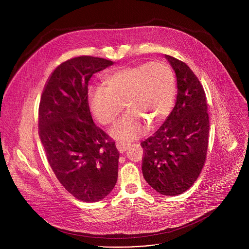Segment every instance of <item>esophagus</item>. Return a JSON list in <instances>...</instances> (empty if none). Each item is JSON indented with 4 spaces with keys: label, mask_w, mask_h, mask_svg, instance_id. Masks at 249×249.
Masks as SVG:
<instances>
[{
    "label": "esophagus",
    "mask_w": 249,
    "mask_h": 249,
    "mask_svg": "<svg viewBox=\"0 0 249 249\" xmlns=\"http://www.w3.org/2000/svg\"><path fill=\"white\" fill-rule=\"evenodd\" d=\"M129 144H126V143H122V142H117L116 143V148H117V150L121 153V154H123L125 151H127V149L129 148Z\"/></svg>",
    "instance_id": "34e87169"
}]
</instances>
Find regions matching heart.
I'll return each instance as SVG.
<instances>
[{"mask_svg": "<svg viewBox=\"0 0 249 249\" xmlns=\"http://www.w3.org/2000/svg\"><path fill=\"white\" fill-rule=\"evenodd\" d=\"M175 81L171 69L160 62L140 63L118 68L89 90V110L102 125L110 124L124 107L130 108L111 128L120 141H133L144 135L148 122L160 123L171 110Z\"/></svg>", "mask_w": 249, "mask_h": 249, "instance_id": "1", "label": "heart"}]
</instances>
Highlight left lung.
Masks as SVG:
<instances>
[{"mask_svg": "<svg viewBox=\"0 0 249 249\" xmlns=\"http://www.w3.org/2000/svg\"><path fill=\"white\" fill-rule=\"evenodd\" d=\"M165 58L177 80L172 111L160 129L142 142V171L146 181L162 195L185 192L204 166L209 141V114L204 89L191 69L172 56Z\"/></svg>", "mask_w": 249, "mask_h": 249, "instance_id": "obj_1", "label": "left lung"}]
</instances>
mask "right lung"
Wrapping results in <instances>:
<instances>
[{
	"mask_svg": "<svg viewBox=\"0 0 249 249\" xmlns=\"http://www.w3.org/2000/svg\"><path fill=\"white\" fill-rule=\"evenodd\" d=\"M110 60L80 56L59 65L39 103V136L49 164L64 188L83 202H97L114 188L119 153L90 115L88 86Z\"/></svg>",
	"mask_w": 249,
	"mask_h": 249,
	"instance_id": "1",
	"label": "right lung"
}]
</instances>
